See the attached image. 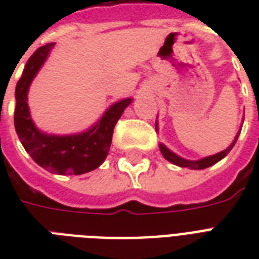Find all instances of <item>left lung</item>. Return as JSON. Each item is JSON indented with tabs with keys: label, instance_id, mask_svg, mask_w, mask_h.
<instances>
[{
	"label": "left lung",
	"instance_id": "left-lung-1",
	"mask_svg": "<svg viewBox=\"0 0 259 259\" xmlns=\"http://www.w3.org/2000/svg\"><path fill=\"white\" fill-rule=\"evenodd\" d=\"M243 119H245V118H243ZM156 130H157V123H156ZM239 133H241V129H239V132H238L235 138H234V141L231 142V145H230L227 149L222 150V152L213 154V156L200 158V160H185V158L177 156L176 153H173L172 150L168 149L164 144H160L158 146H160V150H161L162 156L165 157V160H168V161L175 164V165L181 166V168H189V169H205V168H208V166L217 164L218 161H221L222 158H225L226 156L230 153V150L233 149L234 145H235V142H237L238 137H239Z\"/></svg>",
	"mask_w": 259,
	"mask_h": 259
}]
</instances>
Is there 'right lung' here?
<instances>
[{
    "label": "right lung",
    "mask_w": 259,
    "mask_h": 259,
    "mask_svg": "<svg viewBox=\"0 0 259 259\" xmlns=\"http://www.w3.org/2000/svg\"><path fill=\"white\" fill-rule=\"evenodd\" d=\"M55 42L40 47L28 59L16 86L14 127L24 149L36 164L58 175H83L97 169L109 153L115 123L132 98L115 102L89 130L70 136L42 133L34 126L28 106L30 83L48 58Z\"/></svg>",
    "instance_id": "1"
}]
</instances>
